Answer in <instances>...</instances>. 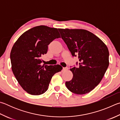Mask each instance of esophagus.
Instances as JSON below:
<instances>
[{"label":"esophagus","instance_id":"obj_1","mask_svg":"<svg viewBox=\"0 0 120 120\" xmlns=\"http://www.w3.org/2000/svg\"><path fill=\"white\" fill-rule=\"evenodd\" d=\"M67 70H68V67H65L63 68V71H66Z\"/></svg>","mask_w":120,"mask_h":120}]
</instances>
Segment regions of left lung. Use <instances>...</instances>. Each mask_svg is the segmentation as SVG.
Returning a JSON list of instances; mask_svg holds the SVG:
<instances>
[{
	"mask_svg": "<svg viewBox=\"0 0 120 120\" xmlns=\"http://www.w3.org/2000/svg\"><path fill=\"white\" fill-rule=\"evenodd\" d=\"M58 30L72 55L77 56L79 60V66L70 69L73 78L66 82L67 88L77 94L90 92L101 82L109 65L108 47L88 30Z\"/></svg>",
	"mask_w": 120,
	"mask_h": 120,
	"instance_id": "obj_1",
	"label": "left lung"
}]
</instances>
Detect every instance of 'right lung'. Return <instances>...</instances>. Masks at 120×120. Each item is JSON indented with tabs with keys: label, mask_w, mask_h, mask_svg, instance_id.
I'll list each match as a JSON object with an SVG mask.
<instances>
[{
	"label": "right lung",
	"mask_w": 120,
	"mask_h": 120,
	"mask_svg": "<svg viewBox=\"0 0 120 120\" xmlns=\"http://www.w3.org/2000/svg\"><path fill=\"white\" fill-rule=\"evenodd\" d=\"M59 38L58 29L39 26L24 32L13 45L10 52L12 71L20 86L29 94L45 93L52 76L62 69L59 64H41V56L47 53L48 45Z\"/></svg>",
	"instance_id": "1"
}]
</instances>
